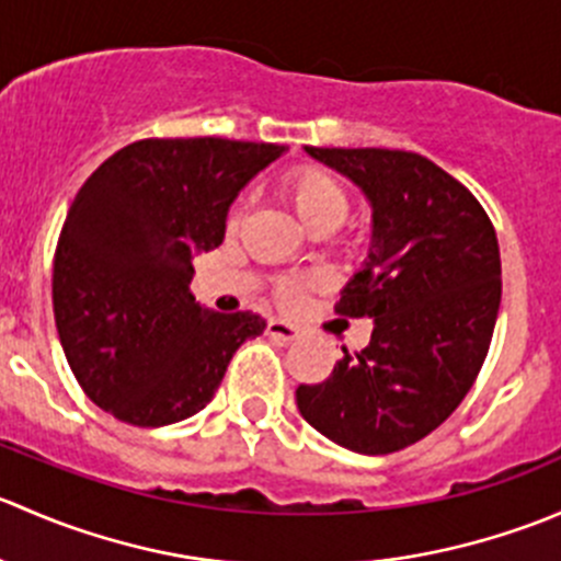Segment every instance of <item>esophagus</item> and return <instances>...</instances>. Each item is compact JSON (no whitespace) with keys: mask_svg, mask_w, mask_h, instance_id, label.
Wrapping results in <instances>:
<instances>
[{"mask_svg":"<svg viewBox=\"0 0 561 561\" xmlns=\"http://www.w3.org/2000/svg\"><path fill=\"white\" fill-rule=\"evenodd\" d=\"M268 333L274 339H282V342H293V339H298V328L285 320H268Z\"/></svg>","mask_w":561,"mask_h":561,"instance_id":"1","label":"esophagus"}]
</instances>
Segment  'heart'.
Segmentation results:
<instances>
[{"mask_svg": "<svg viewBox=\"0 0 561 561\" xmlns=\"http://www.w3.org/2000/svg\"><path fill=\"white\" fill-rule=\"evenodd\" d=\"M279 195L312 233L314 230H333L350 211V197L342 181L320 165H298L287 171L279 181ZM298 290H301L298 282H285L279 287V298L293 301Z\"/></svg>", "mask_w": 561, "mask_h": 561, "instance_id": "obj_1", "label": "heart"}]
</instances>
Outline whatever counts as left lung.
Instances as JSON below:
<instances>
[{
    "label": "left lung",
    "instance_id": "obj_1",
    "mask_svg": "<svg viewBox=\"0 0 561 561\" xmlns=\"http://www.w3.org/2000/svg\"><path fill=\"white\" fill-rule=\"evenodd\" d=\"M371 203V247L336 312L369 317L371 339L336 360L328 380L298 386L304 421L364 456L417 443L461 404L494 333L502 263L478 197L399 149H317Z\"/></svg>",
    "mask_w": 561,
    "mask_h": 561
}]
</instances>
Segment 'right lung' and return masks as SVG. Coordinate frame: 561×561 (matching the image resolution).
I'll list each match as a JSON object with an SVG mask.
<instances>
[{"label": "right lung", "mask_w": 561, "mask_h": 561, "mask_svg": "<svg viewBox=\"0 0 561 561\" xmlns=\"http://www.w3.org/2000/svg\"><path fill=\"white\" fill-rule=\"evenodd\" d=\"M285 146L146 138L78 190L54 254V317L83 393L118 421L168 426L201 412L254 312L219 314L190 293L197 252L225 239L230 203Z\"/></svg>", "instance_id": "obj_1"}]
</instances>
